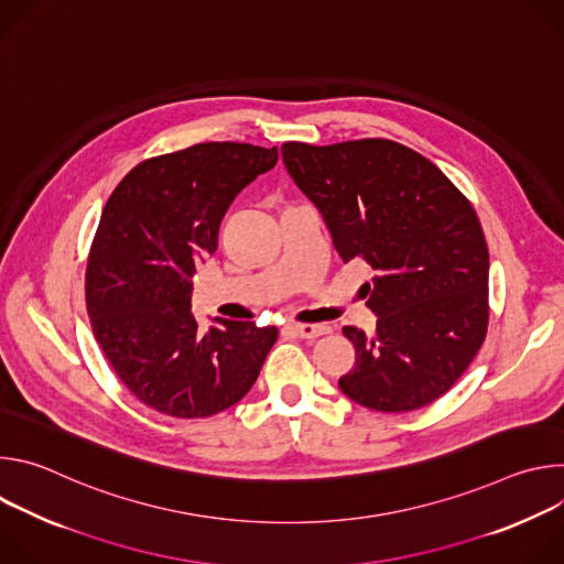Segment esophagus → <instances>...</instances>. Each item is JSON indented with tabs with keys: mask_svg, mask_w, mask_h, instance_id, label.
<instances>
[{
	"mask_svg": "<svg viewBox=\"0 0 564 564\" xmlns=\"http://www.w3.org/2000/svg\"><path fill=\"white\" fill-rule=\"evenodd\" d=\"M290 330L301 337V339H316L321 335H328L330 328L328 326H321V324H292Z\"/></svg>",
	"mask_w": 564,
	"mask_h": 564,
	"instance_id": "obj_1",
	"label": "esophagus"
}]
</instances>
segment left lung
<instances>
[{"mask_svg": "<svg viewBox=\"0 0 564 564\" xmlns=\"http://www.w3.org/2000/svg\"><path fill=\"white\" fill-rule=\"evenodd\" d=\"M283 163L324 214L344 263L366 261L372 337L346 326L339 388L379 413L424 409L453 388L489 328V248L470 200L422 153L386 138L283 142Z\"/></svg>", "mask_w": 564, "mask_h": 564, "instance_id": "8db88e82", "label": "left lung"}]
</instances>
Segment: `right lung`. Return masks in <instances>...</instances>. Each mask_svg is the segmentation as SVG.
I'll use <instances>...</instances> for the list:
<instances>
[{"mask_svg":"<svg viewBox=\"0 0 564 564\" xmlns=\"http://www.w3.org/2000/svg\"><path fill=\"white\" fill-rule=\"evenodd\" d=\"M279 149L200 142L135 165L109 196L87 259L85 296L96 341L144 406L181 420L243 399L274 346V326L192 314L194 263L216 250L234 196L270 172Z\"/></svg>","mask_w":564,"mask_h":564,"instance_id":"obj_1","label":"right lung"}]
</instances>
